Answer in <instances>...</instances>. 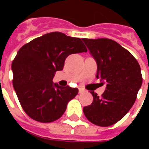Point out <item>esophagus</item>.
<instances>
[{
  "label": "esophagus",
  "instance_id": "esophagus-1",
  "mask_svg": "<svg viewBox=\"0 0 149 149\" xmlns=\"http://www.w3.org/2000/svg\"><path fill=\"white\" fill-rule=\"evenodd\" d=\"M84 89H82V88H79V93H84Z\"/></svg>",
  "mask_w": 149,
  "mask_h": 149
}]
</instances>
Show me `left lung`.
<instances>
[{
    "label": "left lung",
    "instance_id": "left-lung-1",
    "mask_svg": "<svg viewBox=\"0 0 149 149\" xmlns=\"http://www.w3.org/2000/svg\"><path fill=\"white\" fill-rule=\"evenodd\" d=\"M96 60V77L107 84L101 97L91 91L93 102L84 107L86 118L94 125L107 127L124 118L135 102L142 84L141 68L132 54L109 38H83Z\"/></svg>",
    "mask_w": 149,
    "mask_h": 149
}]
</instances>
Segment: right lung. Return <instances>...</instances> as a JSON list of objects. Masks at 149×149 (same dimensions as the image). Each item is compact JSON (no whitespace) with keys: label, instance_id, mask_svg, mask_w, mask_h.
<instances>
[{"label":"right lung","instance_id":"add662e5","mask_svg":"<svg viewBox=\"0 0 149 149\" xmlns=\"http://www.w3.org/2000/svg\"><path fill=\"white\" fill-rule=\"evenodd\" d=\"M79 38L58 31L45 34L23 45L13 60V86L24 112L33 120L49 123L60 118L77 88L53 84L56 71L71 54L86 52Z\"/></svg>","mask_w":149,"mask_h":149}]
</instances>
